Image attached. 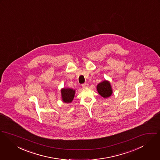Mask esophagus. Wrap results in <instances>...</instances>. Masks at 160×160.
<instances>
[{"mask_svg": "<svg viewBox=\"0 0 160 160\" xmlns=\"http://www.w3.org/2000/svg\"><path fill=\"white\" fill-rule=\"evenodd\" d=\"M82 87L83 88H88V83H83L82 85Z\"/></svg>", "mask_w": 160, "mask_h": 160, "instance_id": "esophagus-1", "label": "esophagus"}]
</instances>
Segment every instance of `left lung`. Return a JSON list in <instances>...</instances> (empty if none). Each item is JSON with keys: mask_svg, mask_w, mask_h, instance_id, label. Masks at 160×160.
Instances as JSON below:
<instances>
[{"mask_svg": "<svg viewBox=\"0 0 160 160\" xmlns=\"http://www.w3.org/2000/svg\"><path fill=\"white\" fill-rule=\"evenodd\" d=\"M98 93L103 98H107L110 97L112 94V89L110 83L108 81L104 80L97 85Z\"/></svg>", "mask_w": 160, "mask_h": 160, "instance_id": "left-lung-1", "label": "left lung"}]
</instances>
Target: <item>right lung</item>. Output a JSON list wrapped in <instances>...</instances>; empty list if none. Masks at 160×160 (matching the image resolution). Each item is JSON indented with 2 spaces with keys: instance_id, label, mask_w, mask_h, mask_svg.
<instances>
[{
  "instance_id": "1",
  "label": "right lung",
  "mask_w": 160,
  "mask_h": 160,
  "mask_svg": "<svg viewBox=\"0 0 160 160\" xmlns=\"http://www.w3.org/2000/svg\"><path fill=\"white\" fill-rule=\"evenodd\" d=\"M61 92L62 101L66 103H71L74 98L75 91L71 88H62Z\"/></svg>"
}]
</instances>
